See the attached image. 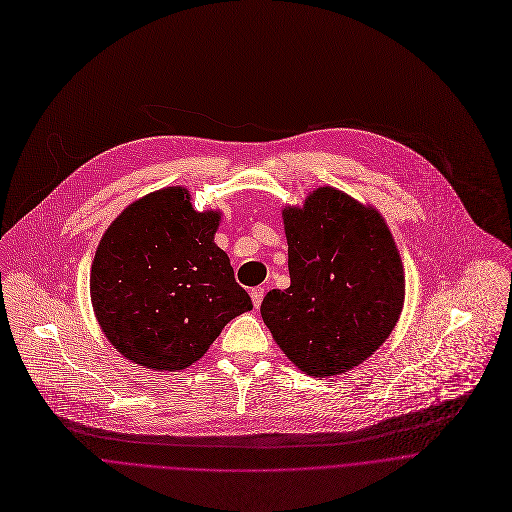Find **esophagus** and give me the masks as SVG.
<instances>
[{"label":"esophagus","mask_w":512,"mask_h":512,"mask_svg":"<svg viewBox=\"0 0 512 512\" xmlns=\"http://www.w3.org/2000/svg\"><path fill=\"white\" fill-rule=\"evenodd\" d=\"M250 296H252L254 306L258 309V306L262 304V298H264V286H256V288H252V290H250Z\"/></svg>","instance_id":"1"}]
</instances>
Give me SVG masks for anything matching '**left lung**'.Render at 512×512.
<instances>
[{
	"mask_svg": "<svg viewBox=\"0 0 512 512\" xmlns=\"http://www.w3.org/2000/svg\"><path fill=\"white\" fill-rule=\"evenodd\" d=\"M290 286L270 290L262 319L286 357L315 377L363 363L403 306V266L383 218L335 187L282 212Z\"/></svg>",
	"mask_w": 512,
	"mask_h": 512,
	"instance_id": "obj_1",
	"label": "left lung"
}]
</instances>
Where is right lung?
I'll return each mask as SVG.
<instances>
[{"label":"right lung","mask_w":512,"mask_h":512,"mask_svg":"<svg viewBox=\"0 0 512 512\" xmlns=\"http://www.w3.org/2000/svg\"><path fill=\"white\" fill-rule=\"evenodd\" d=\"M218 224V212L199 214L185 189L167 187L131 203L102 236L90 298L123 357L155 371L185 369L234 317L252 311L214 242Z\"/></svg>","instance_id":"add662e5"}]
</instances>
